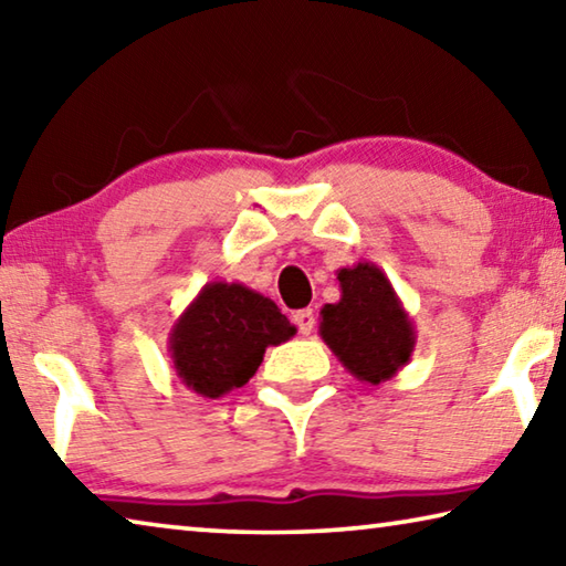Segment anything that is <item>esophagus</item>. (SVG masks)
<instances>
[{"mask_svg":"<svg viewBox=\"0 0 566 566\" xmlns=\"http://www.w3.org/2000/svg\"><path fill=\"white\" fill-rule=\"evenodd\" d=\"M294 324L296 329H300V334H304V337H310V334L314 332V312L312 310H300L294 314Z\"/></svg>","mask_w":566,"mask_h":566,"instance_id":"obj_1","label":"esophagus"}]
</instances>
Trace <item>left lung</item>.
<instances>
[{
	"label": "left lung",
	"mask_w": 566,
	"mask_h": 566,
	"mask_svg": "<svg viewBox=\"0 0 566 566\" xmlns=\"http://www.w3.org/2000/svg\"><path fill=\"white\" fill-rule=\"evenodd\" d=\"M337 280L342 296L322 306L319 337L352 377L381 385L411 359L415 322L375 262L342 266Z\"/></svg>",
	"instance_id": "obj_1"
}]
</instances>
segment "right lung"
<instances>
[{
    "label": "right lung",
    "mask_w": 566,
    "mask_h": 566,
    "mask_svg": "<svg viewBox=\"0 0 566 566\" xmlns=\"http://www.w3.org/2000/svg\"><path fill=\"white\" fill-rule=\"evenodd\" d=\"M296 334L270 296L239 282H207L169 332L171 369L205 399L244 387L266 347Z\"/></svg>",
    "instance_id": "right-lung-1"
}]
</instances>
